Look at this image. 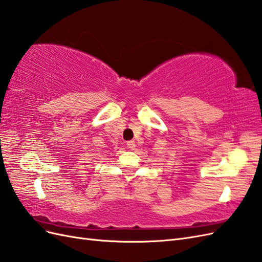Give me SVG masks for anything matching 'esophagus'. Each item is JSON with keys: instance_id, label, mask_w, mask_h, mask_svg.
<instances>
[{"instance_id": "34e87169", "label": "esophagus", "mask_w": 262, "mask_h": 262, "mask_svg": "<svg viewBox=\"0 0 262 262\" xmlns=\"http://www.w3.org/2000/svg\"><path fill=\"white\" fill-rule=\"evenodd\" d=\"M127 147H128L129 149H135V147H136V144H135V141L134 140H129V141H127Z\"/></svg>"}]
</instances>
